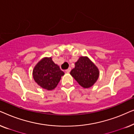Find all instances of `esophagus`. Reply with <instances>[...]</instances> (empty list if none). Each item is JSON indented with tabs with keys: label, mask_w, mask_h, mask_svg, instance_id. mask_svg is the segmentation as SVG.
Masks as SVG:
<instances>
[{
	"label": "esophagus",
	"mask_w": 134,
	"mask_h": 134,
	"mask_svg": "<svg viewBox=\"0 0 134 134\" xmlns=\"http://www.w3.org/2000/svg\"><path fill=\"white\" fill-rule=\"evenodd\" d=\"M71 68H69L68 69H66V72H70V71H71Z\"/></svg>",
	"instance_id": "obj_1"
}]
</instances>
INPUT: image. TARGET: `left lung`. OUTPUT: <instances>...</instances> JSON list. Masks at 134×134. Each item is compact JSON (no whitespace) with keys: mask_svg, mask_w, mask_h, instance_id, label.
<instances>
[{"mask_svg":"<svg viewBox=\"0 0 134 134\" xmlns=\"http://www.w3.org/2000/svg\"><path fill=\"white\" fill-rule=\"evenodd\" d=\"M70 74L82 87H91L99 77V70L87 57H80L75 63V68Z\"/></svg>","mask_w":134,"mask_h":134,"instance_id":"obj_1","label":"left lung"}]
</instances>
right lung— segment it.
<instances>
[{"label":"right lung","instance_id":"add662e5","mask_svg":"<svg viewBox=\"0 0 134 134\" xmlns=\"http://www.w3.org/2000/svg\"><path fill=\"white\" fill-rule=\"evenodd\" d=\"M64 74L59 66L52 61L51 57L41 60L33 71L35 81L40 87L47 90L54 89Z\"/></svg>","mask_w":134,"mask_h":134}]
</instances>
